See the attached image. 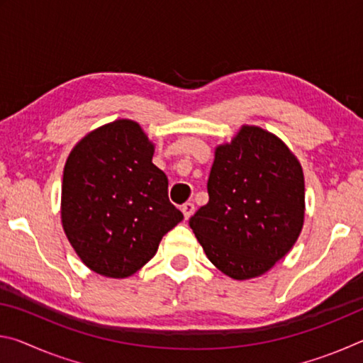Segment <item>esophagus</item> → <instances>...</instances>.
<instances>
[{"instance_id":"obj_1","label":"esophagus","mask_w":363,"mask_h":363,"mask_svg":"<svg viewBox=\"0 0 363 363\" xmlns=\"http://www.w3.org/2000/svg\"><path fill=\"white\" fill-rule=\"evenodd\" d=\"M194 211H195V205L192 203V201H187V203L182 205V213H184V218H186V219L192 216Z\"/></svg>"}]
</instances>
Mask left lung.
<instances>
[{
	"label": "left lung",
	"mask_w": 363,
	"mask_h": 363,
	"mask_svg": "<svg viewBox=\"0 0 363 363\" xmlns=\"http://www.w3.org/2000/svg\"><path fill=\"white\" fill-rule=\"evenodd\" d=\"M208 203L190 229L220 272L235 280L261 275L298 240L304 220V177L298 160L274 134L243 126L216 149Z\"/></svg>",
	"instance_id": "1"
}]
</instances>
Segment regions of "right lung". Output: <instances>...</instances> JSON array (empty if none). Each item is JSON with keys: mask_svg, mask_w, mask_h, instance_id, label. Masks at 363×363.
Returning <instances> with one entry per match:
<instances>
[{"mask_svg": "<svg viewBox=\"0 0 363 363\" xmlns=\"http://www.w3.org/2000/svg\"><path fill=\"white\" fill-rule=\"evenodd\" d=\"M152 157L153 145L138 123L116 120L89 133L67 158L64 230L79 259L97 274L130 277L184 219Z\"/></svg>", "mask_w": 363, "mask_h": 363, "instance_id": "right-lung-1", "label": "right lung"}]
</instances>
